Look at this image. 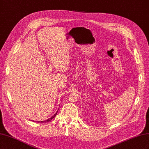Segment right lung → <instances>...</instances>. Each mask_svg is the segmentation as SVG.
Listing matches in <instances>:
<instances>
[{"label":"right lung","instance_id":"add662e5","mask_svg":"<svg viewBox=\"0 0 149 149\" xmlns=\"http://www.w3.org/2000/svg\"><path fill=\"white\" fill-rule=\"evenodd\" d=\"M57 113H58V112H56V113H55V114H54L52 117V118H49V119H47V120H43V121H41V122H40V123H48V122H49V121H50L51 120H52L54 118H55V117L56 116V115L57 114ZM38 123H40V122H38Z\"/></svg>","mask_w":149,"mask_h":149}]
</instances>
